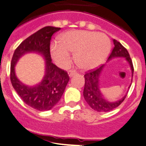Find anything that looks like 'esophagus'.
Instances as JSON below:
<instances>
[{"label":"esophagus","mask_w":146,"mask_h":146,"mask_svg":"<svg viewBox=\"0 0 146 146\" xmlns=\"http://www.w3.org/2000/svg\"><path fill=\"white\" fill-rule=\"evenodd\" d=\"M76 73V71L75 70H70L68 71V75H69V76L70 77H72V76H73V75H75Z\"/></svg>","instance_id":"esophagus-1"}]
</instances>
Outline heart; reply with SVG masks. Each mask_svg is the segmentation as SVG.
<instances>
[{
  "instance_id": "1",
  "label": "heart",
  "mask_w": 146,
  "mask_h": 146,
  "mask_svg": "<svg viewBox=\"0 0 146 146\" xmlns=\"http://www.w3.org/2000/svg\"><path fill=\"white\" fill-rule=\"evenodd\" d=\"M60 44H52V57L60 67L70 62L69 52L75 53L74 60L83 70H90L103 63L111 48V40L100 33L86 31H71L60 35Z\"/></svg>"
}]
</instances>
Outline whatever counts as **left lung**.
<instances>
[{
  "instance_id": "obj_1",
  "label": "left lung",
  "mask_w": 146,
  "mask_h": 146,
  "mask_svg": "<svg viewBox=\"0 0 146 146\" xmlns=\"http://www.w3.org/2000/svg\"><path fill=\"white\" fill-rule=\"evenodd\" d=\"M113 41L114 47L113 48L112 52L108 59V61L111 60L112 59L116 58V57H123L125 59L130 66L132 78L134 68L130 56L129 54L127 49L119 41L115 39H113ZM104 67L105 65H102L100 68H97L96 70L88 72L84 75L85 84L84 92H83L84 98L89 104V106L93 110L98 111V112H107V111H110L113 109L117 108L124 100L126 96H127V94H125L121 99L115 101V102H109L104 98V96L102 95V92H101L100 87V77L101 73H102Z\"/></svg>"
}]
</instances>
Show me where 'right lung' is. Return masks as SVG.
<instances>
[{
	"mask_svg": "<svg viewBox=\"0 0 146 146\" xmlns=\"http://www.w3.org/2000/svg\"><path fill=\"white\" fill-rule=\"evenodd\" d=\"M60 27L46 26L29 36L19 44L13 54L11 62V84L21 99L29 106L39 111L51 110L63 94L69 81L66 71L52 62L50 41L54 33ZM35 52L45 60V75L42 81L35 86H27L17 78L15 74V65L21 56L27 53Z\"/></svg>",
	"mask_w": 146,
	"mask_h": 146,
	"instance_id": "obj_1",
	"label": "right lung"
}]
</instances>
